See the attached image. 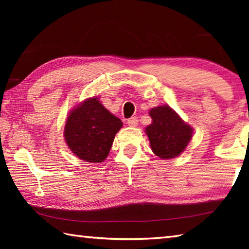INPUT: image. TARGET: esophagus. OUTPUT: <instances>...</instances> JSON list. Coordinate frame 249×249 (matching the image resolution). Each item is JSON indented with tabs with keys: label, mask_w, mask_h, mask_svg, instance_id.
Returning a JSON list of instances; mask_svg holds the SVG:
<instances>
[{
	"label": "esophagus",
	"mask_w": 249,
	"mask_h": 249,
	"mask_svg": "<svg viewBox=\"0 0 249 249\" xmlns=\"http://www.w3.org/2000/svg\"><path fill=\"white\" fill-rule=\"evenodd\" d=\"M127 124L129 126H133V127H135V126L138 125V118H137V116H131L130 119L127 120Z\"/></svg>",
	"instance_id": "esophagus-1"
}]
</instances>
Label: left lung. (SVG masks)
Listing matches in <instances>:
<instances>
[{
    "mask_svg": "<svg viewBox=\"0 0 249 249\" xmlns=\"http://www.w3.org/2000/svg\"><path fill=\"white\" fill-rule=\"evenodd\" d=\"M150 115L153 123L145 128V133L152 151L163 160L181 154L192 139V127L168 106L151 109Z\"/></svg>",
    "mask_w": 249,
    "mask_h": 249,
    "instance_id": "1",
    "label": "left lung"
}]
</instances>
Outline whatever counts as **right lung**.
<instances>
[{"label": "right lung", "instance_id": "add662e5", "mask_svg": "<svg viewBox=\"0 0 249 249\" xmlns=\"http://www.w3.org/2000/svg\"><path fill=\"white\" fill-rule=\"evenodd\" d=\"M122 126V121L97 98H89L68 115L64 136L73 154L84 161L98 163L107 158Z\"/></svg>", "mask_w": 249, "mask_h": 249}]
</instances>
